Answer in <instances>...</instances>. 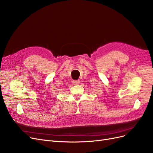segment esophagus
Masks as SVG:
<instances>
[{
	"instance_id": "34e87169",
	"label": "esophagus",
	"mask_w": 153,
	"mask_h": 153,
	"mask_svg": "<svg viewBox=\"0 0 153 153\" xmlns=\"http://www.w3.org/2000/svg\"><path fill=\"white\" fill-rule=\"evenodd\" d=\"M79 83H80L79 80H73V84L74 85H78V84H79Z\"/></svg>"
}]
</instances>
